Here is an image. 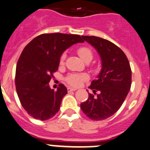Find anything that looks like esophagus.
I'll use <instances>...</instances> for the list:
<instances>
[{"mask_svg": "<svg viewBox=\"0 0 150 150\" xmlns=\"http://www.w3.org/2000/svg\"><path fill=\"white\" fill-rule=\"evenodd\" d=\"M75 90H76V89H74V88H71V87L67 88V91H68V92H72V91H75Z\"/></svg>", "mask_w": 150, "mask_h": 150, "instance_id": "1", "label": "esophagus"}]
</instances>
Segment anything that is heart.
<instances>
[{"label":"heart","instance_id":"b5f03b06","mask_svg":"<svg viewBox=\"0 0 150 150\" xmlns=\"http://www.w3.org/2000/svg\"><path fill=\"white\" fill-rule=\"evenodd\" d=\"M78 54L81 58L82 60L86 62V61H90L92 59V51L90 48L87 47H79L77 50ZM66 58V54L63 53L60 58V64H62L64 62V60ZM89 79V76L87 74L82 73H72L67 75L66 78V81L69 85L72 86H79L82 84L83 81H86Z\"/></svg>","mask_w":150,"mask_h":150}]
</instances>
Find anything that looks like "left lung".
<instances>
[{
  "label": "left lung",
  "instance_id": "1",
  "mask_svg": "<svg viewBox=\"0 0 150 150\" xmlns=\"http://www.w3.org/2000/svg\"><path fill=\"white\" fill-rule=\"evenodd\" d=\"M82 38L100 54L102 69L89 86L94 94L89 93L81 109L91 120L102 121L113 115L123 104L131 87L132 71L126 54L115 44L96 36Z\"/></svg>",
  "mask_w": 150,
  "mask_h": 150
}]
</instances>
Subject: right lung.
I'll return each mask as SVG.
<instances>
[{
    "label": "right lung",
    "instance_id": "right-lung-1",
    "mask_svg": "<svg viewBox=\"0 0 150 150\" xmlns=\"http://www.w3.org/2000/svg\"><path fill=\"white\" fill-rule=\"evenodd\" d=\"M83 42L78 35L50 33L37 36L25 47L17 63L15 86L22 107L29 115L46 121L59 111L67 89L61 83L54 91L49 83L58 70L62 53Z\"/></svg>",
    "mask_w": 150,
    "mask_h": 150
}]
</instances>
